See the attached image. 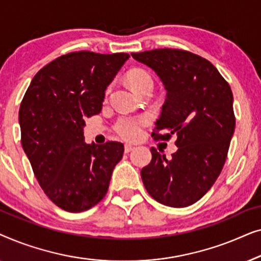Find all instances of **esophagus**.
Segmentation results:
<instances>
[{
	"label": "esophagus",
	"instance_id": "obj_1",
	"mask_svg": "<svg viewBox=\"0 0 261 261\" xmlns=\"http://www.w3.org/2000/svg\"><path fill=\"white\" fill-rule=\"evenodd\" d=\"M134 149V146L132 145H124V152L128 153V152H132Z\"/></svg>",
	"mask_w": 261,
	"mask_h": 261
}]
</instances>
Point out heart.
Returning <instances> with one entry per match:
<instances>
[{"label": "heart", "instance_id": "heart-1", "mask_svg": "<svg viewBox=\"0 0 261 261\" xmlns=\"http://www.w3.org/2000/svg\"><path fill=\"white\" fill-rule=\"evenodd\" d=\"M128 84L133 89V91H141L142 89L153 88V80L149 73L144 70H132L127 76ZM148 120L145 116H122L115 123V130L121 138L126 140H137L141 135L142 127L147 124Z\"/></svg>", "mask_w": 261, "mask_h": 261}]
</instances>
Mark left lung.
<instances>
[{
    "instance_id": "1",
    "label": "left lung",
    "mask_w": 261,
    "mask_h": 261,
    "mask_svg": "<svg viewBox=\"0 0 261 261\" xmlns=\"http://www.w3.org/2000/svg\"><path fill=\"white\" fill-rule=\"evenodd\" d=\"M132 57L151 67L166 90L152 137L169 140L177 135L178 149L171 159L151 148V163L141 170L146 190L164 205L194 204L226 162L235 129L231 89L209 60L191 52L160 48Z\"/></svg>"
}]
</instances>
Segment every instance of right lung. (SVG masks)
I'll use <instances>...</instances> for the list:
<instances>
[{
	"mask_svg": "<svg viewBox=\"0 0 261 261\" xmlns=\"http://www.w3.org/2000/svg\"><path fill=\"white\" fill-rule=\"evenodd\" d=\"M127 53L80 51L59 57L32 80L19 110L21 144L47 197L70 213L102 201L123 145L85 144L84 117L101 112Z\"/></svg>",
	"mask_w": 261,
	"mask_h": 261,
	"instance_id": "obj_1",
	"label": "right lung"
}]
</instances>
